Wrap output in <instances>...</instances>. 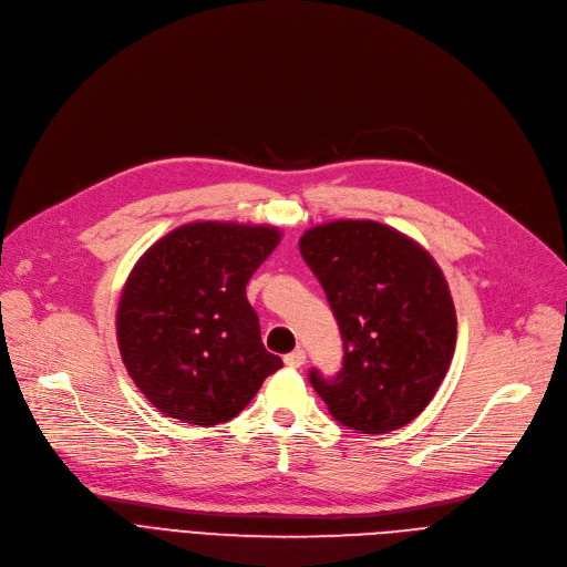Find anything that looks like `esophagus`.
I'll use <instances>...</instances> for the list:
<instances>
[{
  "mask_svg": "<svg viewBox=\"0 0 567 567\" xmlns=\"http://www.w3.org/2000/svg\"><path fill=\"white\" fill-rule=\"evenodd\" d=\"M284 361H286V365H290V369H299V365H302L305 361H307V354H305V350H292V352H288L286 357H284Z\"/></svg>",
  "mask_w": 567,
  "mask_h": 567,
  "instance_id": "34e87169",
  "label": "esophagus"
}]
</instances>
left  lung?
<instances>
[{"instance_id": "obj_1", "label": "left lung", "mask_w": 567, "mask_h": 567, "mask_svg": "<svg viewBox=\"0 0 567 567\" xmlns=\"http://www.w3.org/2000/svg\"><path fill=\"white\" fill-rule=\"evenodd\" d=\"M299 251L341 329L337 378L309 371L329 414L363 435L414 421L437 393L455 352L449 284L419 243L371 219L309 228Z\"/></svg>"}]
</instances>
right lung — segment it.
Instances as JSON below:
<instances>
[{
	"label": "right lung",
	"instance_id": "add662e5",
	"mask_svg": "<svg viewBox=\"0 0 567 567\" xmlns=\"http://www.w3.org/2000/svg\"><path fill=\"white\" fill-rule=\"evenodd\" d=\"M279 240L275 226L192 221L132 268L116 309L118 350L164 416L204 427L230 421L284 365L265 350L247 299Z\"/></svg>",
	"mask_w": 567,
	"mask_h": 567
}]
</instances>
